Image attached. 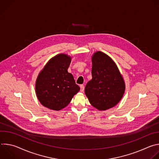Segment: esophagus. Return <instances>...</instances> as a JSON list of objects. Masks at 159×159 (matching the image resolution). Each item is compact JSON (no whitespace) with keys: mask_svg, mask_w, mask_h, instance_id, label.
<instances>
[{"mask_svg":"<svg viewBox=\"0 0 159 159\" xmlns=\"http://www.w3.org/2000/svg\"><path fill=\"white\" fill-rule=\"evenodd\" d=\"M80 92H84V85L82 84V85H80Z\"/></svg>","mask_w":159,"mask_h":159,"instance_id":"esophagus-1","label":"esophagus"}]
</instances>
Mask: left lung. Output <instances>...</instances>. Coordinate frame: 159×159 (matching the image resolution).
<instances>
[{"label":"left lung","mask_w":159,"mask_h":159,"mask_svg":"<svg viewBox=\"0 0 159 159\" xmlns=\"http://www.w3.org/2000/svg\"><path fill=\"white\" fill-rule=\"evenodd\" d=\"M92 79L85 87L90 103L99 110L114 107L122 98L125 85L118 67L106 54L96 52L92 57Z\"/></svg>","instance_id":"8db88e82"}]
</instances>
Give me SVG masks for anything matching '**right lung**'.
<instances>
[{
  "instance_id": "obj_1",
  "label": "right lung",
  "mask_w": 159,
  "mask_h": 159,
  "mask_svg": "<svg viewBox=\"0 0 159 159\" xmlns=\"http://www.w3.org/2000/svg\"><path fill=\"white\" fill-rule=\"evenodd\" d=\"M71 58L60 54L52 58L39 73L36 82V93L42 105L58 111L70 103L80 87L74 76L68 72Z\"/></svg>"
}]
</instances>
